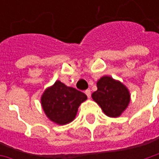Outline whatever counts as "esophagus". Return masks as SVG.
<instances>
[{
    "instance_id": "1",
    "label": "esophagus",
    "mask_w": 159,
    "mask_h": 159,
    "mask_svg": "<svg viewBox=\"0 0 159 159\" xmlns=\"http://www.w3.org/2000/svg\"><path fill=\"white\" fill-rule=\"evenodd\" d=\"M85 93H86V95L88 96V98H90V96H91V91H90V89L85 90Z\"/></svg>"
}]
</instances>
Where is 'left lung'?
<instances>
[{"label": "left lung", "mask_w": 159, "mask_h": 159, "mask_svg": "<svg viewBox=\"0 0 159 159\" xmlns=\"http://www.w3.org/2000/svg\"><path fill=\"white\" fill-rule=\"evenodd\" d=\"M97 88L98 89L92 93L93 100L108 117H119L129 103V92L126 87L107 76L98 81Z\"/></svg>", "instance_id": "8db88e82"}]
</instances>
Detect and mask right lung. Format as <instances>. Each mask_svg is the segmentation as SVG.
I'll return each instance as SVG.
<instances>
[{"instance_id":"1","label":"right lung","mask_w":159,"mask_h":159,"mask_svg":"<svg viewBox=\"0 0 159 159\" xmlns=\"http://www.w3.org/2000/svg\"><path fill=\"white\" fill-rule=\"evenodd\" d=\"M86 100L84 93L56 81L45 90L41 101L47 117L54 123L64 125L75 118L80 104Z\"/></svg>"}]
</instances>
